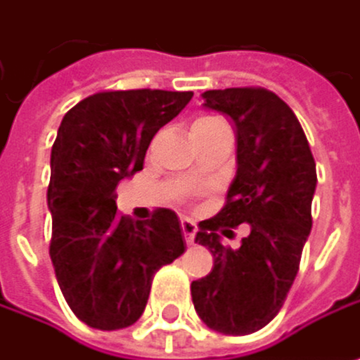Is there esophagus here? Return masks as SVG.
<instances>
[{
    "label": "esophagus",
    "instance_id": "1",
    "mask_svg": "<svg viewBox=\"0 0 360 360\" xmlns=\"http://www.w3.org/2000/svg\"><path fill=\"white\" fill-rule=\"evenodd\" d=\"M181 230H184V237H186L188 245H192L194 237H196V224L192 219H181Z\"/></svg>",
    "mask_w": 360,
    "mask_h": 360
}]
</instances>
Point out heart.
Returning <instances> with one entry per match:
<instances>
[{
    "label": "heart",
    "instance_id": "1",
    "mask_svg": "<svg viewBox=\"0 0 360 360\" xmlns=\"http://www.w3.org/2000/svg\"><path fill=\"white\" fill-rule=\"evenodd\" d=\"M219 127H226L219 119L202 117V119L194 121V125H192V139L196 141V139H200V136H205V134H211V132L219 130Z\"/></svg>",
    "mask_w": 360,
    "mask_h": 360
}]
</instances>
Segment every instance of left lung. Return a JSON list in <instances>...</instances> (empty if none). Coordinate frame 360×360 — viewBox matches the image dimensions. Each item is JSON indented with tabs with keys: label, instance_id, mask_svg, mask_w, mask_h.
Wrapping results in <instances>:
<instances>
[{
	"label": "left lung",
	"instance_id": "8db88e82",
	"mask_svg": "<svg viewBox=\"0 0 360 360\" xmlns=\"http://www.w3.org/2000/svg\"><path fill=\"white\" fill-rule=\"evenodd\" d=\"M202 100L235 123L237 174L224 209L196 233L213 269L192 281V301L209 328L250 335L277 316L297 277L311 230L316 162L297 115L273 91L211 89ZM239 223L250 235L237 250L226 248L219 235Z\"/></svg>",
	"mask_w": 360,
	"mask_h": 360
}]
</instances>
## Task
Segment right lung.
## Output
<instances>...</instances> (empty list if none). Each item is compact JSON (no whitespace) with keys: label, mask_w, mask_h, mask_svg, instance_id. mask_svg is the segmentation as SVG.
I'll return each instance as SVG.
<instances>
[{"label":"right lung","mask_w":360,"mask_h":360,"mask_svg":"<svg viewBox=\"0 0 360 360\" xmlns=\"http://www.w3.org/2000/svg\"><path fill=\"white\" fill-rule=\"evenodd\" d=\"M192 91H104L65 112L51 151L46 192L53 215L51 260L63 299L81 322L100 330L134 324L153 275L186 252L181 221L170 209L132 221L117 213V186L143 170L162 125Z\"/></svg>","instance_id":"right-lung-1"}]
</instances>
